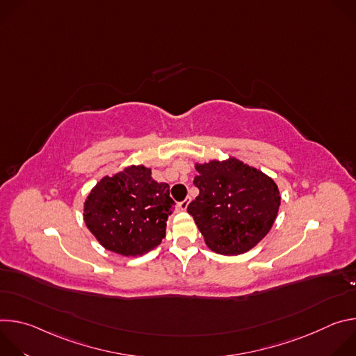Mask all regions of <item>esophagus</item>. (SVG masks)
Listing matches in <instances>:
<instances>
[{
    "label": "esophagus",
    "instance_id": "34e87169",
    "mask_svg": "<svg viewBox=\"0 0 356 356\" xmlns=\"http://www.w3.org/2000/svg\"><path fill=\"white\" fill-rule=\"evenodd\" d=\"M188 202H190V200L188 198H186V200H183V201H180L179 202V210H181V211H184L186 209H187V206H188Z\"/></svg>",
    "mask_w": 356,
    "mask_h": 356
}]
</instances>
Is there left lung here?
Here are the masks:
<instances>
[{
	"instance_id": "8db88e82",
	"label": "left lung",
	"mask_w": 356,
	"mask_h": 356,
	"mask_svg": "<svg viewBox=\"0 0 356 356\" xmlns=\"http://www.w3.org/2000/svg\"><path fill=\"white\" fill-rule=\"evenodd\" d=\"M198 195L187 206L210 249L238 255L255 246L272 228L280 194L261 170L236 159L195 166Z\"/></svg>"
}]
</instances>
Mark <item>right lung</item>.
<instances>
[{
	"label": "right lung",
	"instance_id": "right-lung-1",
	"mask_svg": "<svg viewBox=\"0 0 356 356\" xmlns=\"http://www.w3.org/2000/svg\"><path fill=\"white\" fill-rule=\"evenodd\" d=\"M173 211L169 184L152 179L143 166H129L97 183L84 204V221L104 248L136 257L162 242Z\"/></svg>",
	"mask_w": 356,
	"mask_h": 356
}]
</instances>
